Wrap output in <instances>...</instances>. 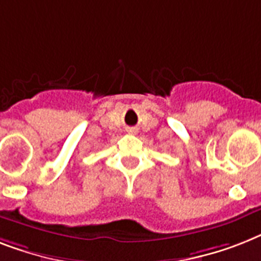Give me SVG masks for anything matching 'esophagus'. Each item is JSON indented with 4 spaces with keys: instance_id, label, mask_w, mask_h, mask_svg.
I'll return each instance as SVG.
<instances>
[{
    "instance_id": "1",
    "label": "esophagus",
    "mask_w": 261,
    "mask_h": 261,
    "mask_svg": "<svg viewBox=\"0 0 261 261\" xmlns=\"http://www.w3.org/2000/svg\"><path fill=\"white\" fill-rule=\"evenodd\" d=\"M128 133H130V134H135V133H137V130H135V128H128Z\"/></svg>"
}]
</instances>
